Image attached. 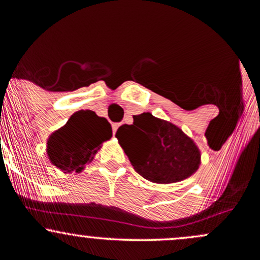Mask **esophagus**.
I'll list each match as a JSON object with an SVG mask.
<instances>
[{
    "mask_svg": "<svg viewBox=\"0 0 260 260\" xmlns=\"http://www.w3.org/2000/svg\"><path fill=\"white\" fill-rule=\"evenodd\" d=\"M118 126H120V124H118V123H112V133H113V134L116 133V131H117Z\"/></svg>",
    "mask_w": 260,
    "mask_h": 260,
    "instance_id": "34e87169",
    "label": "esophagus"
}]
</instances>
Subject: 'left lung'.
Returning a JSON list of instances; mask_svg holds the SVG:
<instances>
[{"label": "left lung", "mask_w": 260, "mask_h": 260, "mask_svg": "<svg viewBox=\"0 0 260 260\" xmlns=\"http://www.w3.org/2000/svg\"><path fill=\"white\" fill-rule=\"evenodd\" d=\"M131 164L145 180L174 183L194 174L201 153L193 140L178 127L154 117L150 112L133 116L132 124L116 132Z\"/></svg>", "instance_id": "1"}]
</instances>
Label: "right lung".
Listing matches in <instances>:
<instances>
[{
    "label": "right lung",
    "instance_id": "1",
    "mask_svg": "<svg viewBox=\"0 0 260 260\" xmlns=\"http://www.w3.org/2000/svg\"><path fill=\"white\" fill-rule=\"evenodd\" d=\"M111 137V124L105 117H99L90 110H80L51 134L47 154L53 165L62 171L79 172L92 160L101 143Z\"/></svg>",
    "mask_w": 260,
    "mask_h": 260
}]
</instances>
